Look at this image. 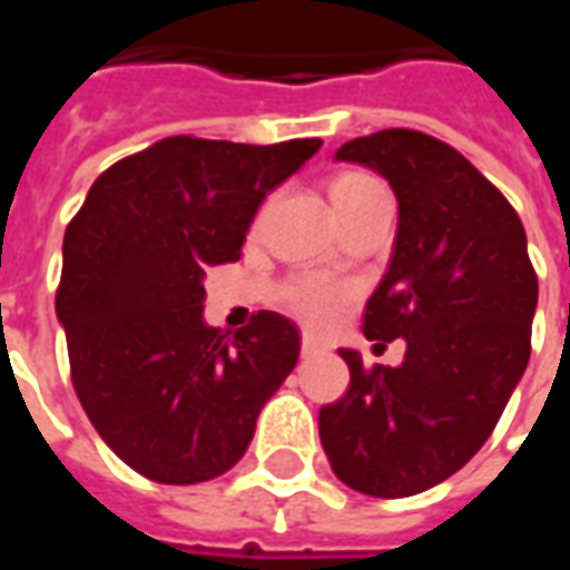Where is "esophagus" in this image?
Segmentation results:
<instances>
[{
    "label": "esophagus",
    "mask_w": 570,
    "mask_h": 570,
    "mask_svg": "<svg viewBox=\"0 0 570 570\" xmlns=\"http://www.w3.org/2000/svg\"><path fill=\"white\" fill-rule=\"evenodd\" d=\"M326 345L321 340H314V336H302V357H317V354H324Z\"/></svg>",
    "instance_id": "obj_1"
}]
</instances>
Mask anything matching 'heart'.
Listing matches in <instances>:
<instances>
[{
	"label": "heart",
	"instance_id": "heart-1",
	"mask_svg": "<svg viewBox=\"0 0 570 570\" xmlns=\"http://www.w3.org/2000/svg\"><path fill=\"white\" fill-rule=\"evenodd\" d=\"M376 188H380V181L364 173H340L333 175L330 185H326L330 203H333V209H336L340 218ZM342 298H345V286L333 284L326 277H314V274L296 277V281H289L281 289V302H284L286 312L296 314L302 324L312 326L330 324L336 317V312H340Z\"/></svg>",
	"mask_w": 570,
	"mask_h": 570
}]
</instances>
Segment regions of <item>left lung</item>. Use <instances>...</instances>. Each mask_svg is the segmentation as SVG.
Masks as SVG:
<instances>
[{
    "label": "left lung",
    "instance_id": "1",
    "mask_svg": "<svg viewBox=\"0 0 570 570\" xmlns=\"http://www.w3.org/2000/svg\"><path fill=\"white\" fill-rule=\"evenodd\" d=\"M336 160L376 169L397 197L395 253L364 308L367 340H407L401 367L342 348L348 392L321 407L336 479L413 497L463 469L531 357L537 274L519 213L460 150L413 129L354 138Z\"/></svg>",
    "mask_w": 570,
    "mask_h": 570
}]
</instances>
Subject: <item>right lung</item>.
<instances>
[{
	"mask_svg": "<svg viewBox=\"0 0 570 570\" xmlns=\"http://www.w3.org/2000/svg\"><path fill=\"white\" fill-rule=\"evenodd\" d=\"M321 138H163L95 178L63 234L55 312L98 435L160 484L225 475L298 361V330L258 312L234 336L203 324V277L237 262L265 194Z\"/></svg>",
	"mask_w": 570,
	"mask_h": 570,
	"instance_id": "add662e5",
	"label": "right lung"
}]
</instances>
